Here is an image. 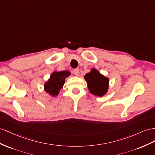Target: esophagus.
<instances>
[{
	"label": "esophagus",
	"mask_w": 155,
	"mask_h": 155,
	"mask_svg": "<svg viewBox=\"0 0 155 155\" xmlns=\"http://www.w3.org/2000/svg\"><path fill=\"white\" fill-rule=\"evenodd\" d=\"M74 74L76 75V76H78L79 74H80V70H79L78 68H77V69H74Z\"/></svg>",
	"instance_id": "esophagus-1"
}]
</instances>
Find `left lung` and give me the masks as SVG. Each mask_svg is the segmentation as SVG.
I'll list each match as a JSON object with an SVG mask.
<instances>
[{"label":"left lung","instance_id":"1","mask_svg":"<svg viewBox=\"0 0 155 155\" xmlns=\"http://www.w3.org/2000/svg\"><path fill=\"white\" fill-rule=\"evenodd\" d=\"M90 92L94 95L102 96L107 92L109 86V79L93 69L84 76Z\"/></svg>","mask_w":155,"mask_h":155}]
</instances>
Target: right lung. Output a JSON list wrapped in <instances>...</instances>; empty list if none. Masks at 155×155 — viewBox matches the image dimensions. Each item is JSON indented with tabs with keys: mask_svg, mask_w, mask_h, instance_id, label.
Masks as SVG:
<instances>
[{
	"mask_svg": "<svg viewBox=\"0 0 155 155\" xmlns=\"http://www.w3.org/2000/svg\"><path fill=\"white\" fill-rule=\"evenodd\" d=\"M70 73L69 71H60L54 72L51 74V77L45 84V89L46 92L51 96H56L64 84L65 78L69 77Z\"/></svg>",
	"mask_w": 155,
	"mask_h": 155,
	"instance_id": "obj_1",
	"label": "right lung"
}]
</instances>
